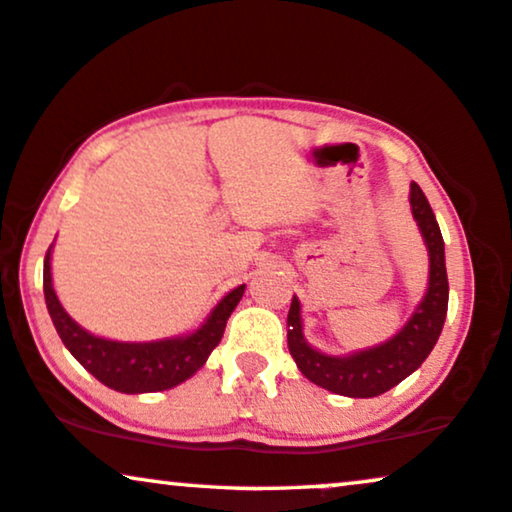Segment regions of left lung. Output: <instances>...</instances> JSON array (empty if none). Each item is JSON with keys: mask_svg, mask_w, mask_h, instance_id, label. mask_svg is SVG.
Listing matches in <instances>:
<instances>
[{"mask_svg": "<svg viewBox=\"0 0 512 512\" xmlns=\"http://www.w3.org/2000/svg\"><path fill=\"white\" fill-rule=\"evenodd\" d=\"M411 212L430 252V283L423 302L394 338L349 357H328L304 340L300 300L293 297L288 312V349L304 378L312 380L314 385L326 387L328 392L342 397H378L416 371L437 345L449 307V278H446L442 231L418 184H411Z\"/></svg>", "mask_w": 512, "mask_h": 512, "instance_id": "1", "label": "left lung"}]
</instances>
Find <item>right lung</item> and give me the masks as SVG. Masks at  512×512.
Wrapping results in <instances>:
<instances>
[{
  "instance_id": "obj_1",
  "label": "right lung",
  "mask_w": 512,
  "mask_h": 512,
  "mask_svg": "<svg viewBox=\"0 0 512 512\" xmlns=\"http://www.w3.org/2000/svg\"><path fill=\"white\" fill-rule=\"evenodd\" d=\"M245 286H238L222 297L212 309L208 321L189 335L155 342H118L96 338L70 319L61 307L51 283V248L44 257V300L56 333L61 335L68 352L111 390L125 394L160 392L184 383L210 357V352L222 340L226 321L236 304L241 302Z\"/></svg>"
}]
</instances>
